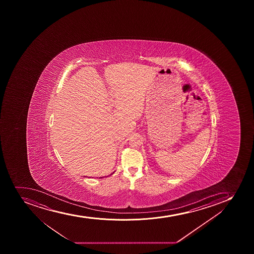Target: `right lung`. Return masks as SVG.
Segmentation results:
<instances>
[{
	"label": "right lung",
	"mask_w": 254,
	"mask_h": 254,
	"mask_svg": "<svg viewBox=\"0 0 254 254\" xmlns=\"http://www.w3.org/2000/svg\"><path fill=\"white\" fill-rule=\"evenodd\" d=\"M114 172H115V171H114ZM114 172H113V173L111 174V175H113V173H114ZM110 175V176H111ZM101 178H103V177H99V179H101Z\"/></svg>",
	"instance_id": "add662e5"
}]
</instances>
